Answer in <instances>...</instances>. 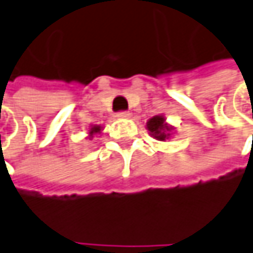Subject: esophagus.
<instances>
[{"label":"esophagus","instance_id":"34e87169","mask_svg":"<svg viewBox=\"0 0 253 253\" xmlns=\"http://www.w3.org/2000/svg\"><path fill=\"white\" fill-rule=\"evenodd\" d=\"M131 114L128 113V111H120V113H117V116L116 117H119V119H128Z\"/></svg>","mask_w":253,"mask_h":253}]
</instances>
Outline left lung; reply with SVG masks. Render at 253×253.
Returning <instances> with one entry per match:
<instances>
[{
  "instance_id": "1",
  "label": "left lung",
  "mask_w": 253,
  "mask_h": 253,
  "mask_svg": "<svg viewBox=\"0 0 253 253\" xmlns=\"http://www.w3.org/2000/svg\"><path fill=\"white\" fill-rule=\"evenodd\" d=\"M146 128H148L150 136L153 139L159 140V142L169 140L173 136V130H175L171 125L167 123V119H165L164 114L153 116L152 119H149L148 123H146Z\"/></svg>"
}]
</instances>
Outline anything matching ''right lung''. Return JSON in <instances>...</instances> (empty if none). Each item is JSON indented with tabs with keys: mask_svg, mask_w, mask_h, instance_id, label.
I'll return each mask as SVG.
<instances>
[{
	"mask_svg": "<svg viewBox=\"0 0 253 253\" xmlns=\"http://www.w3.org/2000/svg\"><path fill=\"white\" fill-rule=\"evenodd\" d=\"M101 131H103V126H98V125H91V126H89V130H88V137H86V139L92 140V137H94L95 134L101 133Z\"/></svg>",
	"mask_w": 253,
	"mask_h": 253,
	"instance_id": "add662e5",
	"label": "right lung"
}]
</instances>
